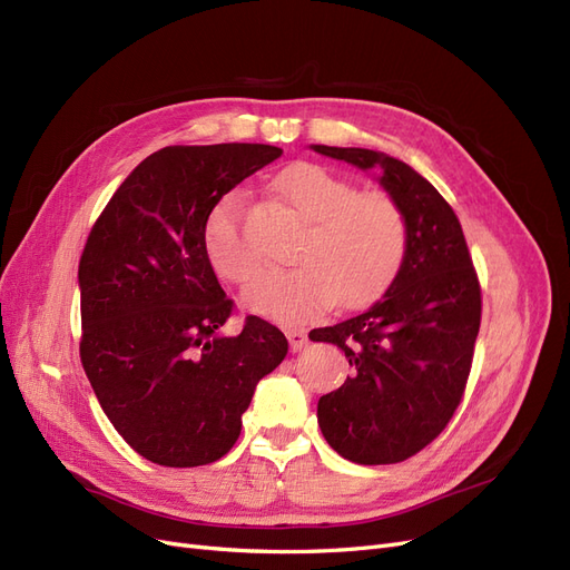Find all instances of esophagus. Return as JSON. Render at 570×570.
Here are the masks:
<instances>
[{
	"label": "esophagus",
	"instance_id": "esophagus-1",
	"mask_svg": "<svg viewBox=\"0 0 570 570\" xmlns=\"http://www.w3.org/2000/svg\"><path fill=\"white\" fill-rule=\"evenodd\" d=\"M287 335V342H289V348H292V353H297V351H302L304 346H306V332L304 330H297V327H292V330H287L285 332Z\"/></svg>",
	"mask_w": 570,
	"mask_h": 570
}]
</instances>
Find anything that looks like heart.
I'll return each mask as SVG.
<instances>
[{"mask_svg":"<svg viewBox=\"0 0 570 570\" xmlns=\"http://www.w3.org/2000/svg\"><path fill=\"white\" fill-rule=\"evenodd\" d=\"M281 198L308 228L297 268L271 271L245 292L249 311L278 323H304L340 299L344 308L375 302L403 268L407 222L382 190H358L323 165L299 163L276 179ZM207 259L222 278L247 285L262 259L245 230V200L226 195L205 224Z\"/></svg>","mask_w":570,"mask_h":570,"instance_id":"obj_1","label":"heart"}]
</instances>
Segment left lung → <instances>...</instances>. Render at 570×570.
<instances>
[{"instance_id":"1","label":"left lung","mask_w":570,"mask_h":570,"mask_svg":"<svg viewBox=\"0 0 570 570\" xmlns=\"http://www.w3.org/2000/svg\"><path fill=\"white\" fill-rule=\"evenodd\" d=\"M380 184L407 222V254L384 297L361 316L321 327L353 375L318 401V424L337 453L358 464H396L434 441L464 396L481 327V285L458 214L424 176L367 148L313 146Z\"/></svg>"}]
</instances>
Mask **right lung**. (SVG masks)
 I'll return each instance as SVG.
<instances>
[{
	"label": "right lung",
	"instance_id": "right-lung-1",
	"mask_svg": "<svg viewBox=\"0 0 570 570\" xmlns=\"http://www.w3.org/2000/svg\"><path fill=\"white\" fill-rule=\"evenodd\" d=\"M283 155L264 144L167 146L115 190L80 257V358L112 426L163 466L217 462L240 436L254 386L287 356L283 332L235 308L205 252L228 190Z\"/></svg>",
	"mask_w": 570,
	"mask_h": 570
}]
</instances>
